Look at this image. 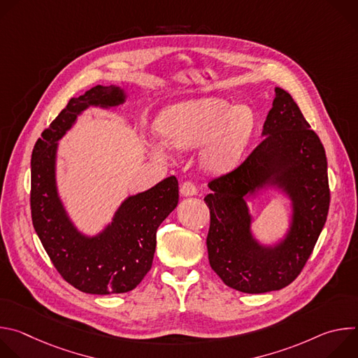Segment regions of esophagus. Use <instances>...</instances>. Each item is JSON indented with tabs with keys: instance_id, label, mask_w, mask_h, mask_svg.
Returning <instances> with one entry per match:
<instances>
[{
	"instance_id": "obj_1",
	"label": "esophagus",
	"mask_w": 358,
	"mask_h": 358,
	"mask_svg": "<svg viewBox=\"0 0 358 358\" xmlns=\"http://www.w3.org/2000/svg\"><path fill=\"white\" fill-rule=\"evenodd\" d=\"M196 191H198V187H196L192 181H185V182H182V185H181V188H180V192H181V195H184V196L195 195Z\"/></svg>"
}]
</instances>
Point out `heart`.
Masks as SVG:
<instances>
[{
    "mask_svg": "<svg viewBox=\"0 0 358 358\" xmlns=\"http://www.w3.org/2000/svg\"><path fill=\"white\" fill-rule=\"evenodd\" d=\"M253 127V113L245 105L231 106L221 97L185 101L169 109L159 120L163 140L176 148H191L210 138L203 162L221 171L235 163ZM155 155L163 157L162 147Z\"/></svg>",
    "mask_w": 358,
    "mask_h": 358,
    "instance_id": "obj_1",
    "label": "heart"
}]
</instances>
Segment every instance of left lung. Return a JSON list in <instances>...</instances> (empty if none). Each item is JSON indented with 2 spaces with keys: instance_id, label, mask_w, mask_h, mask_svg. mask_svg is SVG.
<instances>
[{
  "instance_id": "obj_1",
  "label": "left lung",
  "mask_w": 358,
  "mask_h": 358,
  "mask_svg": "<svg viewBox=\"0 0 358 358\" xmlns=\"http://www.w3.org/2000/svg\"><path fill=\"white\" fill-rule=\"evenodd\" d=\"M262 141L232 171L208 182V259L222 282L243 293H266L290 285L312 255L326 224L330 188L319 136L293 97L275 87ZM265 185L282 187L294 202L292 227L276 247H262L250 234L244 196Z\"/></svg>"
}]
</instances>
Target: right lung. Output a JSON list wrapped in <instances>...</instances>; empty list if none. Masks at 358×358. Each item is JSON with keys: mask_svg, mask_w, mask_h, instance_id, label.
I'll list each match as a JSON object with an SVG mask.
<instances>
[{"mask_svg": "<svg viewBox=\"0 0 358 358\" xmlns=\"http://www.w3.org/2000/svg\"><path fill=\"white\" fill-rule=\"evenodd\" d=\"M124 101L116 86H94L72 97L57 119L42 131L31 159V215L36 235L59 275L73 287L92 294L133 290L151 269L160 224L178 203L174 176L129 196L113 222L87 238L69 221L55 185L57 141L89 106L113 108Z\"/></svg>", "mask_w": 358, "mask_h": 358, "instance_id": "obj_1", "label": "right lung"}]
</instances>
